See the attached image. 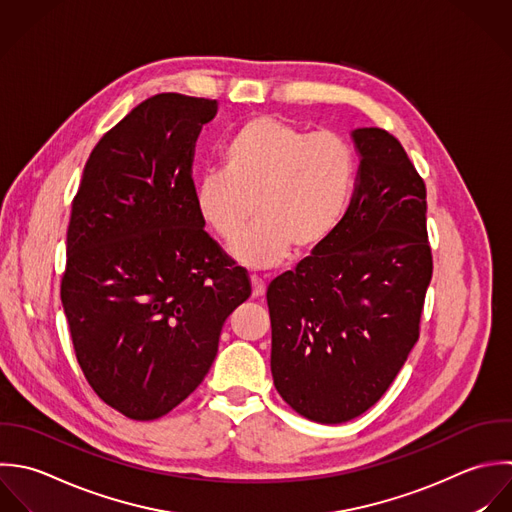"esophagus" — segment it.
Instances as JSON below:
<instances>
[{
	"mask_svg": "<svg viewBox=\"0 0 512 512\" xmlns=\"http://www.w3.org/2000/svg\"><path fill=\"white\" fill-rule=\"evenodd\" d=\"M251 287H253V297H263L265 295V283L259 277H251Z\"/></svg>",
	"mask_w": 512,
	"mask_h": 512,
	"instance_id": "esophagus-1",
	"label": "esophagus"
}]
</instances>
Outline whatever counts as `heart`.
I'll list each match as a JSON object with an SVG mask.
<instances>
[{"label": "heart", "mask_w": 512, "mask_h": 512, "mask_svg": "<svg viewBox=\"0 0 512 512\" xmlns=\"http://www.w3.org/2000/svg\"><path fill=\"white\" fill-rule=\"evenodd\" d=\"M225 169L195 183V207L223 241H237L257 215V227L233 257L251 269L317 251L341 223L353 181L355 151L329 129L307 131L271 115L243 123L223 147Z\"/></svg>", "instance_id": "heart-1"}]
</instances>
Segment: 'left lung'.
<instances>
[{"label":"left lung","instance_id":"1","mask_svg":"<svg viewBox=\"0 0 512 512\" xmlns=\"http://www.w3.org/2000/svg\"><path fill=\"white\" fill-rule=\"evenodd\" d=\"M355 191L333 235L271 281V373L301 417L337 425L371 409L419 339L433 255L427 189L397 137L351 133Z\"/></svg>","mask_w":512,"mask_h":512}]
</instances>
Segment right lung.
<instances>
[{"label": "right lung", "instance_id": "right-lung-1", "mask_svg": "<svg viewBox=\"0 0 512 512\" xmlns=\"http://www.w3.org/2000/svg\"><path fill=\"white\" fill-rule=\"evenodd\" d=\"M215 113V99H145L93 147L71 203L61 303L75 357L133 421L201 385L225 319L251 295L195 207V141Z\"/></svg>", "mask_w": 512, "mask_h": 512}]
</instances>
